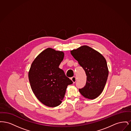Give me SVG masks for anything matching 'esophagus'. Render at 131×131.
<instances>
[{
  "label": "esophagus",
  "mask_w": 131,
  "mask_h": 131,
  "mask_svg": "<svg viewBox=\"0 0 131 131\" xmlns=\"http://www.w3.org/2000/svg\"><path fill=\"white\" fill-rule=\"evenodd\" d=\"M71 80L73 82V83H75V81H76V78L75 77H72L71 78Z\"/></svg>",
  "instance_id": "obj_1"
}]
</instances>
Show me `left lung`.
<instances>
[{
  "label": "left lung",
  "mask_w": 131,
  "mask_h": 131,
  "mask_svg": "<svg viewBox=\"0 0 131 131\" xmlns=\"http://www.w3.org/2000/svg\"><path fill=\"white\" fill-rule=\"evenodd\" d=\"M71 53L87 75L85 85L79 89L80 92L87 99L96 98L102 92L108 75L106 59L99 52L87 46L71 50Z\"/></svg>",
  "instance_id": "8db88e82"
}]
</instances>
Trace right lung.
I'll use <instances>...</instances> for the list:
<instances>
[{"label":"right lung","instance_id":"add662e5","mask_svg":"<svg viewBox=\"0 0 131 131\" xmlns=\"http://www.w3.org/2000/svg\"><path fill=\"white\" fill-rule=\"evenodd\" d=\"M64 56L62 51L48 48L34 59L28 73L33 93L38 100L48 106H59L67 86L73 83L63 70L59 68Z\"/></svg>","mask_w":131,"mask_h":131}]
</instances>
